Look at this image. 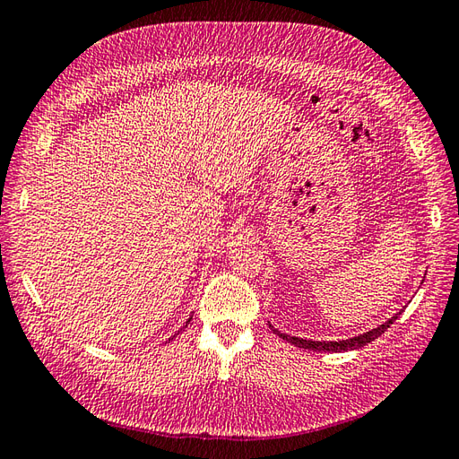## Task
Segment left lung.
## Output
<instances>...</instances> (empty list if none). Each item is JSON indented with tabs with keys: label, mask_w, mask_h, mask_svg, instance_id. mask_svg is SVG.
I'll list each match as a JSON object with an SVG mask.
<instances>
[{
	"label": "left lung",
	"mask_w": 459,
	"mask_h": 459,
	"mask_svg": "<svg viewBox=\"0 0 459 459\" xmlns=\"http://www.w3.org/2000/svg\"><path fill=\"white\" fill-rule=\"evenodd\" d=\"M401 313H397L395 316H391L387 323H383L381 326L369 330V333H366V334H359V336H354L350 340H338V342H315V340H303V338H297V336L283 334V333H280V330H273V333L278 334L280 338L287 340L290 344L297 346V348H308V350H315V351H346V350H356V348H361V346H366L369 342H374L376 338H379L393 323L397 321V316Z\"/></svg>",
	"instance_id": "left-lung-1"
}]
</instances>
